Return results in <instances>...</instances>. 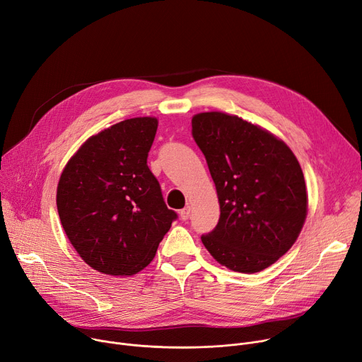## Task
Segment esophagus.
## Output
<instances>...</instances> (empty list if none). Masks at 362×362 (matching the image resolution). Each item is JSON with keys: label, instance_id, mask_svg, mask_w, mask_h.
Masks as SVG:
<instances>
[{"label": "esophagus", "instance_id": "1", "mask_svg": "<svg viewBox=\"0 0 362 362\" xmlns=\"http://www.w3.org/2000/svg\"><path fill=\"white\" fill-rule=\"evenodd\" d=\"M179 215H180V220H182V221H186V220H189V216H190V206H186V208L180 209Z\"/></svg>", "mask_w": 362, "mask_h": 362}]
</instances>
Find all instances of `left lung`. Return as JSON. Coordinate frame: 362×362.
<instances>
[{
  "label": "left lung",
  "mask_w": 362,
  "mask_h": 362,
  "mask_svg": "<svg viewBox=\"0 0 362 362\" xmlns=\"http://www.w3.org/2000/svg\"><path fill=\"white\" fill-rule=\"evenodd\" d=\"M220 202L216 227L201 237L212 257L255 274L284 256L307 215L304 175L294 153L271 132L223 112L192 117Z\"/></svg>",
  "instance_id": "8db88e82"
}]
</instances>
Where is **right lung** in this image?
Instances as JSON below:
<instances>
[{
    "mask_svg": "<svg viewBox=\"0 0 362 362\" xmlns=\"http://www.w3.org/2000/svg\"><path fill=\"white\" fill-rule=\"evenodd\" d=\"M156 117L122 120L88 138L61 175L57 206L71 245L95 271L134 275L177 218L147 164Z\"/></svg>",
    "mask_w": 362,
    "mask_h": 362,
    "instance_id": "1",
    "label": "right lung"
}]
</instances>
